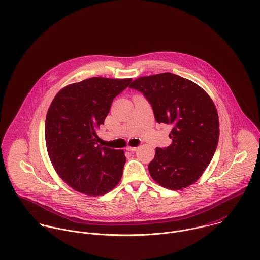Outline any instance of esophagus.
Returning a JSON list of instances; mask_svg holds the SVG:
<instances>
[{
	"mask_svg": "<svg viewBox=\"0 0 260 260\" xmlns=\"http://www.w3.org/2000/svg\"><path fill=\"white\" fill-rule=\"evenodd\" d=\"M137 148H138V147H134V146H129V145H128V146L126 147V149H127L128 151H131V152H133V151H136V150H137Z\"/></svg>",
	"mask_w": 260,
	"mask_h": 260,
	"instance_id": "obj_1",
	"label": "esophagus"
}]
</instances>
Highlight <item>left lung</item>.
Instances as JSON below:
<instances>
[{"mask_svg": "<svg viewBox=\"0 0 260 260\" xmlns=\"http://www.w3.org/2000/svg\"><path fill=\"white\" fill-rule=\"evenodd\" d=\"M158 124L172 127L170 146L155 148L148 165L152 179L170 190L195 183L208 167L219 137V122L209 95L196 83L169 72L135 79Z\"/></svg>", "mask_w": 260, "mask_h": 260, "instance_id": "left-lung-1", "label": "left lung"}]
</instances>
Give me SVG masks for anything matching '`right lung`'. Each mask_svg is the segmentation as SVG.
<instances>
[{
	"instance_id": "obj_1",
	"label": "right lung",
	"mask_w": 260,
	"mask_h": 260,
	"mask_svg": "<svg viewBox=\"0 0 260 260\" xmlns=\"http://www.w3.org/2000/svg\"><path fill=\"white\" fill-rule=\"evenodd\" d=\"M131 78L92 77L61 89L46 118V145L60 178L88 196L104 195L120 182L126 156L123 149L102 147L96 130L105 123L113 100Z\"/></svg>"
}]
</instances>
